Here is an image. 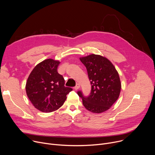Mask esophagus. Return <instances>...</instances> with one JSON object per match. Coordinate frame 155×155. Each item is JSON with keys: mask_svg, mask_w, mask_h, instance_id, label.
<instances>
[{"mask_svg": "<svg viewBox=\"0 0 155 155\" xmlns=\"http://www.w3.org/2000/svg\"><path fill=\"white\" fill-rule=\"evenodd\" d=\"M80 84H78V83H77V84H76V85H75V86L74 87V89L75 90H77L78 89H79L80 88Z\"/></svg>", "mask_w": 155, "mask_h": 155, "instance_id": "34e87169", "label": "esophagus"}]
</instances>
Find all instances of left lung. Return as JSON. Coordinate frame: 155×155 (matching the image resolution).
Returning a JSON list of instances; mask_svg holds the SVG:
<instances>
[{"instance_id":"8db88e82","label":"left lung","mask_w":155,"mask_h":155,"mask_svg":"<svg viewBox=\"0 0 155 155\" xmlns=\"http://www.w3.org/2000/svg\"><path fill=\"white\" fill-rule=\"evenodd\" d=\"M80 59L86 68L91 90L87 97L81 91L77 94L89 111L96 114L104 112L119 97L121 86L118 73L112 63L102 56L93 54Z\"/></svg>"}]
</instances>
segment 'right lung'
I'll use <instances>...</instances> for the list:
<instances>
[{
  "instance_id": "obj_1",
  "label": "right lung",
  "mask_w": 155,
  "mask_h": 155,
  "mask_svg": "<svg viewBox=\"0 0 155 155\" xmlns=\"http://www.w3.org/2000/svg\"><path fill=\"white\" fill-rule=\"evenodd\" d=\"M60 62L48 59L37 64L26 85L28 98L42 112H51L61 107L72 89L64 86L62 75L58 72Z\"/></svg>"
}]
</instances>
